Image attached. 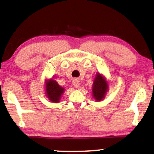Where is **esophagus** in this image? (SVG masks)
Listing matches in <instances>:
<instances>
[{"label": "esophagus", "instance_id": "34e87169", "mask_svg": "<svg viewBox=\"0 0 154 154\" xmlns=\"http://www.w3.org/2000/svg\"><path fill=\"white\" fill-rule=\"evenodd\" d=\"M73 86H74L75 88H80V85H81V83H80L79 80V79H73Z\"/></svg>", "mask_w": 154, "mask_h": 154}]
</instances>
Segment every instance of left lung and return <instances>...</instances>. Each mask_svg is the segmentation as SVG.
Here are the masks:
<instances>
[{
  "label": "left lung",
  "mask_w": 154,
  "mask_h": 154,
  "mask_svg": "<svg viewBox=\"0 0 154 154\" xmlns=\"http://www.w3.org/2000/svg\"><path fill=\"white\" fill-rule=\"evenodd\" d=\"M109 90V83L106 79L102 74L97 73L92 88V95L97 102L104 100Z\"/></svg>",
  "instance_id": "8db88e82"
}]
</instances>
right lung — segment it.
I'll return each mask as SVG.
<instances>
[{
    "mask_svg": "<svg viewBox=\"0 0 154 154\" xmlns=\"http://www.w3.org/2000/svg\"><path fill=\"white\" fill-rule=\"evenodd\" d=\"M45 94L50 101L53 103L60 102L61 97L64 93L65 89L61 87L55 80L46 79L45 81Z\"/></svg>",
    "mask_w": 154,
    "mask_h": 154,
    "instance_id": "1",
    "label": "right lung"
}]
</instances>
